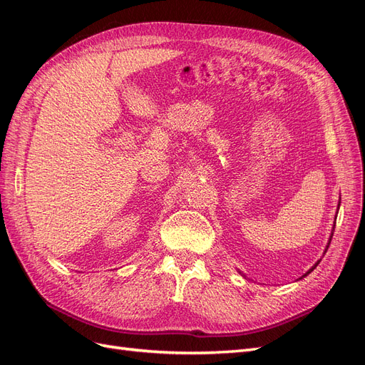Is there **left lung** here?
<instances>
[{"label": "left lung", "instance_id": "1", "mask_svg": "<svg viewBox=\"0 0 365 365\" xmlns=\"http://www.w3.org/2000/svg\"><path fill=\"white\" fill-rule=\"evenodd\" d=\"M338 208H339V204H338ZM335 219H336V217H335ZM332 236H334V230H332V235H330V239H329V245H330V240H332ZM329 245H327V247H326V251H327V248H329ZM318 263H319V260H318V262H317V263H315V264H314V267H312V268H311V269H309V271H307V272H306V274H304V275H303V277H306V275H307V274H311V272H312V271H314V269H315V268H317V264H318ZM303 277H300V279H303Z\"/></svg>", "mask_w": 365, "mask_h": 365}]
</instances>
